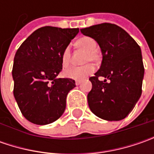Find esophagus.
Instances as JSON below:
<instances>
[{
    "label": "esophagus",
    "instance_id": "obj_1",
    "mask_svg": "<svg viewBox=\"0 0 154 154\" xmlns=\"http://www.w3.org/2000/svg\"><path fill=\"white\" fill-rule=\"evenodd\" d=\"M80 83H81V81H80V80H76V81H75V85H76V86L80 85Z\"/></svg>",
    "mask_w": 154,
    "mask_h": 154
}]
</instances>
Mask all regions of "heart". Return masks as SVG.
I'll use <instances>...</instances> for the list:
<instances>
[{
    "label": "heart",
    "mask_w": 154,
    "mask_h": 154,
    "mask_svg": "<svg viewBox=\"0 0 154 154\" xmlns=\"http://www.w3.org/2000/svg\"><path fill=\"white\" fill-rule=\"evenodd\" d=\"M77 47L86 51V55L84 59V63H87L80 67H70L66 68L63 72V74L66 78L74 80H82L87 76L91 75L94 73L95 68L92 63H98L99 62V56L96 52L97 43L96 41L90 37H83L80 38L76 43ZM71 58V51L69 46H67L62 53V64L63 67H68L70 63Z\"/></svg>",
    "instance_id": "b5f03b06"
}]
</instances>
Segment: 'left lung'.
Here are the masks:
<instances>
[{
  "label": "left lung",
  "mask_w": 154,
  "mask_h": 154,
  "mask_svg": "<svg viewBox=\"0 0 154 154\" xmlns=\"http://www.w3.org/2000/svg\"><path fill=\"white\" fill-rule=\"evenodd\" d=\"M99 45L103 60L90 77L92 88L87 95L93 114L107 121L124 119L134 109L142 92L144 66L138 44L120 26L103 23L80 29ZM104 77L101 82L98 77Z\"/></svg>",
  "instance_id": "1"
}]
</instances>
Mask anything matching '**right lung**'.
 Instances as JSON below:
<instances>
[{"mask_svg":"<svg viewBox=\"0 0 154 154\" xmlns=\"http://www.w3.org/2000/svg\"><path fill=\"white\" fill-rule=\"evenodd\" d=\"M79 28L44 26L20 46L14 56V95L22 115L34 124L56 121L66 108V98L75 81L56 78L62 71V53Z\"/></svg>","mask_w":154,"mask_h":154,"instance_id":"right-lung-1","label":"right lung"}]
</instances>
